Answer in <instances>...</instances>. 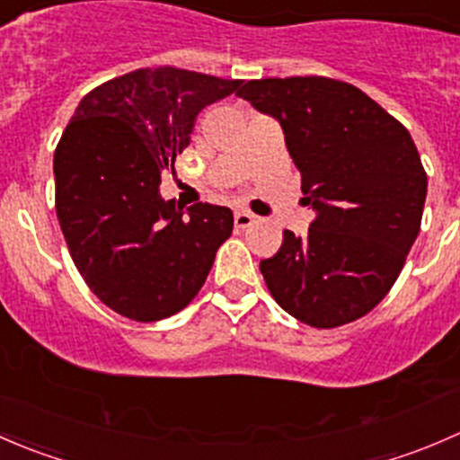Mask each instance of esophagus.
<instances>
[{"label":"esophagus","mask_w":460,"mask_h":460,"mask_svg":"<svg viewBox=\"0 0 460 460\" xmlns=\"http://www.w3.org/2000/svg\"><path fill=\"white\" fill-rule=\"evenodd\" d=\"M253 220H256V216L249 211H244V208H238V211L234 213V222L238 229H247V226L253 225Z\"/></svg>","instance_id":"esophagus-1"}]
</instances>
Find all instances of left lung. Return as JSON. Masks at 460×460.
<instances>
[{"label": "left lung", "instance_id": "1", "mask_svg": "<svg viewBox=\"0 0 460 460\" xmlns=\"http://www.w3.org/2000/svg\"><path fill=\"white\" fill-rule=\"evenodd\" d=\"M280 122L316 211L260 262L276 303L318 329L369 314L420 231L428 175L410 131L360 88L332 77L252 80L238 93Z\"/></svg>", "mask_w": 460, "mask_h": 460}]
</instances>
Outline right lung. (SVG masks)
<instances>
[{"label": "right lung", "mask_w": 460, "mask_h": 460, "mask_svg": "<svg viewBox=\"0 0 460 460\" xmlns=\"http://www.w3.org/2000/svg\"><path fill=\"white\" fill-rule=\"evenodd\" d=\"M173 66L137 68L93 88L55 148V208L68 252L93 294L122 316L155 323L202 289L234 231L226 207L187 213L160 196L204 106L238 91Z\"/></svg>", "instance_id": "1"}]
</instances>
